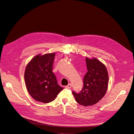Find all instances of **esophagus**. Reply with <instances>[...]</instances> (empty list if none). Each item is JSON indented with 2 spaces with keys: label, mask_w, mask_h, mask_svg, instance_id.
Wrapping results in <instances>:
<instances>
[{
  "label": "esophagus",
  "mask_w": 134,
  "mask_h": 134,
  "mask_svg": "<svg viewBox=\"0 0 134 134\" xmlns=\"http://www.w3.org/2000/svg\"><path fill=\"white\" fill-rule=\"evenodd\" d=\"M66 87L67 88H71L72 87V85H71V83H69L67 86H66Z\"/></svg>",
  "instance_id": "obj_1"
}]
</instances>
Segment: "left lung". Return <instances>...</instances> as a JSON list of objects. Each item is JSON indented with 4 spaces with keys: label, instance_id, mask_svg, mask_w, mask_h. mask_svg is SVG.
Segmentation results:
<instances>
[{
    "label": "left lung",
    "instance_id": "1",
    "mask_svg": "<svg viewBox=\"0 0 134 134\" xmlns=\"http://www.w3.org/2000/svg\"><path fill=\"white\" fill-rule=\"evenodd\" d=\"M87 72L83 78V87L77 93L72 91L76 102L84 106L97 103L105 96L109 82L105 66L95 58H86Z\"/></svg>",
    "mask_w": 134,
    "mask_h": 134
}]
</instances>
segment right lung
<instances>
[{"label": "right lung", "instance_id": "1", "mask_svg": "<svg viewBox=\"0 0 134 134\" xmlns=\"http://www.w3.org/2000/svg\"><path fill=\"white\" fill-rule=\"evenodd\" d=\"M54 56V53L37 55L25 68L24 80L27 90L37 101L44 103L53 101L63 89L52 72Z\"/></svg>", "mask_w": 134, "mask_h": 134}]
</instances>
